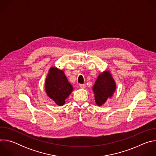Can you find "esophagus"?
<instances>
[{
	"mask_svg": "<svg viewBox=\"0 0 156 156\" xmlns=\"http://www.w3.org/2000/svg\"><path fill=\"white\" fill-rule=\"evenodd\" d=\"M79 86L82 89H84L86 87V84H80Z\"/></svg>",
	"mask_w": 156,
	"mask_h": 156,
	"instance_id": "34e87169",
	"label": "esophagus"
}]
</instances>
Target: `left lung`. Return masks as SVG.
<instances>
[{"mask_svg": "<svg viewBox=\"0 0 156 156\" xmlns=\"http://www.w3.org/2000/svg\"><path fill=\"white\" fill-rule=\"evenodd\" d=\"M115 90L116 83L109 71L99 74L93 87L96 104L102 105L108 98L113 96Z\"/></svg>", "mask_w": 156, "mask_h": 156, "instance_id": "left-lung-1", "label": "left lung"}]
</instances>
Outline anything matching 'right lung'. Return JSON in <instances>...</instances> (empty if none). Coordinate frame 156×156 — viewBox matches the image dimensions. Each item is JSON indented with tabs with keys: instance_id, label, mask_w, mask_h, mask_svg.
Segmentation results:
<instances>
[{
	"instance_id": "obj_1",
	"label": "right lung",
	"mask_w": 156,
	"mask_h": 156,
	"mask_svg": "<svg viewBox=\"0 0 156 156\" xmlns=\"http://www.w3.org/2000/svg\"><path fill=\"white\" fill-rule=\"evenodd\" d=\"M45 90L48 96L57 105L62 106L73 90V87L63 70L52 66L46 79Z\"/></svg>"
}]
</instances>
